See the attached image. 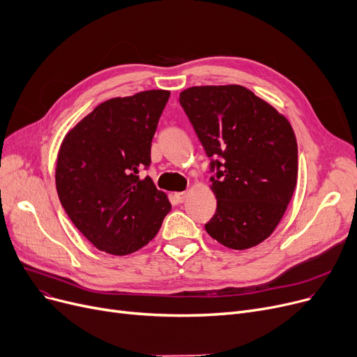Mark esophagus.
I'll use <instances>...</instances> for the list:
<instances>
[{
    "label": "esophagus",
    "instance_id": "esophagus-1",
    "mask_svg": "<svg viewBox=\"0 0 357 357\" xmlns=\"http://www.w3.org/2000/svg\"><path fill=\"white\" fill-rule=\"evenodd\" d=\"M174 197L178 203H183L185 200V197H188V193L185 192H178V193H174Z\"/></svg>",
    "mask_w": 357,
    "mask_h": 357
}]
</instances>
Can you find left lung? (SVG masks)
Here are the masks:
<instances>
[{
	"mask_svg": "<svg viewBox=\"0 0 357 357\" xmlns=\"http://www.w3.org/2000/svg\"><path fill=\"white\" fill-rule=\"evenodd\" d=\"M180 105L211 158L218 206L206 232L232 250L260 244L280 222L296 185L291 123L235 84L190 87L180 93Z\"/></svg>",
	"mask_w": 357,
	"mask_h": 357,
	"instance_id": "obj_1",
	"label": "left lung"
}]
</instances>
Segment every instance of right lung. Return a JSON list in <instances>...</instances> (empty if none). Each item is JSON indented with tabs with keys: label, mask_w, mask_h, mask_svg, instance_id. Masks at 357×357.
Returning <instances> with one entry per match:
<instances>
[{
	"label": "right lung",
	"mask_w": 357,
	"mask_h": 357,
	"mask_svg": "<svg viewBox=\"0 0 357 357\" xmlns=\"http://www.w3.org/2000/svg\"><path fill=\"white\" fill-rule=\"evenodd\" d=\"M169 91L98 105L62 141L56 190L73 224L98 250L126 256L146 245L172 211L151 177V142Z\"/></svg>",
	"instance_id": "1"
}]
</instances>
